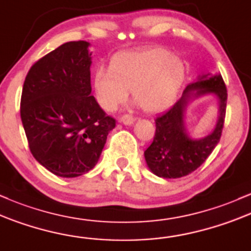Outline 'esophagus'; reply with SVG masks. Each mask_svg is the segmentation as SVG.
<instances>
[{"instance_id": "esophagus-1", "label": "esophagus", "mask_w": 251, "mask_h": 251, "mask_svg": "<svg viewBox=\"0 0 251 251\" xmlns=\"http://www.w3.org/2000/svg\"><path fill=\"white\" fill-rule=\"evenodd\" d=\"M120 121L123 123V125L131 126L135 122V118L131 117V116H129V115H125V116H123V117H121Z\"/></svg>"}]
</instances>
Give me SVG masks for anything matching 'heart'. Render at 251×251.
Here are the masks:
<instances>
[{
    "mask_svg": "<svg viewBox=\"0 0 251 251\" xmlns=\"http://www.w3.org/2000/svg\"><path fill=\"white\" fill-rule=\"evenodd\" d=\"M185 79L181 59L162 47H151L121 53L111 60L110 69L98 67L92 88L98 105L106 112L117 110L129 90L146 111L159 112L176 100Z\"/></svg>",
    "mask_w": 251,
    "mask_h": 251,
    "instance_id": "obj_1",
    "label": "heart"
}]
</instances>
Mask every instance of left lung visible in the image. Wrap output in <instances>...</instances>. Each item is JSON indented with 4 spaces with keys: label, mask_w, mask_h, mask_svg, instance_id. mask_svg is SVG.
Listing matches in <instances>:
<instances>
[{
    "label": "left lung",
    "mask_w": 251,
    "mask_h": 251,
    "mask_svg": "<svg viewBox=\"0 0 251 251\" xmlns=\"http://www.w3.org/2000/svg\"><path fill=\"white\" fill-rule=\"evenodd\" d=\"M204 95L216 100L217 120L213 131L197 139L188 130L186 114L189 104ZM226 88L221 73H202L188 84L181 98L156 117L155 136L145 151L147 167L159 178L176 179L196 171L218 145L226 110Z\"/></svg>",
    "instance_id": "8db88e82"
}]
</instances>
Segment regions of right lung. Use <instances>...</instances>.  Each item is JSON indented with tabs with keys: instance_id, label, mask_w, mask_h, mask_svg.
<instances>
[{
	"instance_id": "right-lung-1",
	"label": "right lung",
	"mask_w": 251,
	"mask_h": 251,
	"mask_svg": "<svg viewBox=\"0 0 251 251\" xmlns=\"http://www.w3.org/2000/svg\"><path fill=\"white\" fill-rule=\"evenodd\" d=\"M91 55L88 41L63 44L30 67L22 89L20 114L30 151L63 178L91 171L116 126L91 95Z\"/></svg>"
}]
</instances>
